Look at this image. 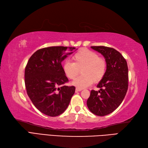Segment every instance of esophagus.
<instances>
[{"label": "esophagus", "instance_id": "34e87169", "mask_svg": "<svg viewBox=\"0 0 148 148\" xmlns=\"http://www.w3.org/2000/svg\"><path fill=\"white\" fill-rule=\"evenodd\" d=\"M81 90H82V89L77 88H76V92H81Z\"/></svg>", "mask_w": 148, "mask_h": 148}]
</instances>
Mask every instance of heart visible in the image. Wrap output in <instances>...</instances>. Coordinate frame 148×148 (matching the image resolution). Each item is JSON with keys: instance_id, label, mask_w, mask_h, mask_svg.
I'll return each instance as SVG.
<instances>
[{"instance_id": "heart-1", "label": "heart", "mask_w": 148, "mask_h": 148, "mask_svg": "<svg viewBox=\"0 0 148 148\" xmlns=\"http://www.w3.org/2000/svg\"><path fill=\"white\" fill-rule=\"evenodd\" d=\"M73 62L68 60L63 63V71L69 79H74L81 72V76L74 80L71 84L82 89L102 79L106 71V60L99 57L97 53L86 49L79 50L72 56Z\"/></svg>"}]
</instances>
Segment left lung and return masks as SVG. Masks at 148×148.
I'll return each instance as SVG.
<instances>
[{"instance_id":"8db88e82","label":"left lung","mask_w":148,"mask_h":148,"mask_svg":"<svg viewBox=\"0 0 148 148\" xmlns=\"http://www.w3.org/2000/svg\"><path fill=\"white\" fill-rule=\"evenodd\" d=\"M102 54L107 67L104 76L97 84L100 90H92L86 104L93 114L103 116L112 112L123 100L128 90V70L126 60L114 48L91 46Z\"/></svg>"}]
</instances>
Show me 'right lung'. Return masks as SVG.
<instances>
[{
	"mask_svg": "<svg viewBox=\"0 0 148 148\" xmlns=\"http://www.w3.org/2000/svg\"><path fill=\"white\" fill-rule=\"evenodd\" d=\"M75 48L51 46L37 50L31 56L25 70L27 92L36 108L49 116L62 114L70 103L75 87L68 82L62 61ZM76 51V50H75Z\"/></svg>",
	"mask_w": 148,
	"mask_h": 148,
	"instance_id": "right-lung-1",
	"label": "right lung"
}]
</instances>
